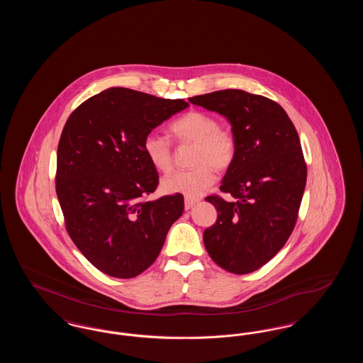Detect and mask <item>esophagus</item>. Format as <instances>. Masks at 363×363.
I'll list each match as a JSON object with an SVG mask.
<instances>
[{"label":"esophagus","mask_w":363,"mask_h":363,"mask_svg":"<svg viewBox=\"0 0 363 363\" xmlns=\"http://www.w3.org/2000/svg\"><path fill=\"white\" fill-rule=\"evenodd\" d=\"M196 203H199V199H189V197H186L185 199V209H190Z\"/></svg>","instance_id":"34e87169"}]
</instances>
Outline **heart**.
Instances as JSON below:
<instances>
[{
	"label": "heart",
	"mask_w": 363,
	"mask_h": 363,
	"mask_svg": "<svg viewBox=\"0 0 363 363\" xmlns=\"http://www.w3.org/2000/svg\"><path fill=\"white\" fill-rule=\"evenodd\" d=\"M170 132L178 143H194L189 170H179L163 178L162 189L169 194L196 199L216 181V172L227 169L235 156V138L219 122L204 111L191 110L170 123ZM143 150L156 170L167 173L173 167L172 143L157 133H148Z\"/></svg>",
	"instance_id": "1"
}]
</instances>
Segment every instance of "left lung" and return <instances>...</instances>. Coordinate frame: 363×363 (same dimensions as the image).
I'll use <instances>...</instances> for the list:
<instances>
[{"label": "left lung", "instance_id": "left-lung-1", "mask_svg": "<svg viewBox=\"0 0 363 363\" xmlns=\"http://www.w3.org/2000/svg\"><path fill=\"white\" fill-rule=\"evenodd\" d=\"M189 102L225 117L237 145L220 185L235 200L206 199L218 211L203 235L206 249L225 271L250 274L277 256L295 227L308 175L296 129L280 104L242 89Z\"/></svg>", "mask_w": 363, "mask_h": 363}]
</instances>
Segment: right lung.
Returning a JSON list of instances; mask_svg holds the SVG:
<instances>
[{"label":"right lung","instance_id":"1","mask_svg":"<svg viewBox=\"0 0 363 363\" xmlns=\"http://www.w3.org/2000/svg\"><path fill=\"white\" fill-rule=\"evenodd\" d=\"M189 106L113 86L80 104L57 150L55 191L77 249L106 275L130 279L159 256L184 196L154 201L159 175L143 150L152 129Z\"/></svg>","mask_w":363,"mask_h":363}]
</instances>
